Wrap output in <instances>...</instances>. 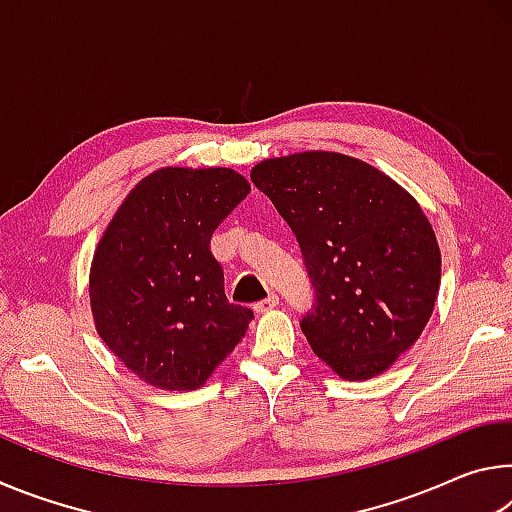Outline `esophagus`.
<instances>
[{
    "label": "esophagus",
    "mask_w": 512,
    "mask_h": 512,
    "mask_svg": "<svg viewBox=\"0 0 512 512\" xmlns=\"http://www.w3.org/2000/svg\"><path fill=\"white\" fill-rule=\"evenodd\" d=\"M275 307H280V298L275 296V293H271V296L255 302V311H271Z\"/></svg>",
    "instance_id": "1"
}]
</instances>
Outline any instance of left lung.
<instances>
[{
  "instance_id": "8db88e82",
  "label": "left lung",
  "mask_w": 512,
  "mask_h": 512,
  "mask_svg": "<svg viewBox=\"0 0 512 512\" xmlns=\"http://www.w3.org/2000/svg\"><path fill=\"white\" fill-rule=\"evenodd\" d=\"M298 239L314 305L300 327L336 375L388 370L418 341L440 287V250L420 205L370 164L309 151L250 173Z\"/></svg>"
}]
</instances>
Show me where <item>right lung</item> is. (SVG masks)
<instances>
[{"label":"right lung","mask_w":512,"mask_h":512,"mask_svg":"<svg viewBox=\"0 0 512 512\" xmlns=\"http://www.w3.org/2000/svg\"><path fill=\"white\" fill-rule=\"evenodd\" d=\"M250 194L232 169L153 171L110 221L90 273L103 343L146 384L194 391L244 339L253 309L232 305L210 239Z\"/></svg>","instance_id":"1"}]
</instances>
